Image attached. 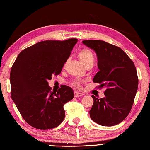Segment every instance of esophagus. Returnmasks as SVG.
Wrapping results in <instances>:
<instances>
[{"instance_id":"1","label":"esophagus","mask_w":150,"mask_h":150,"mask_svg":"<svg viewBox=\"0 0 150 150\" xmlns=\"http://www.w3.org/2000/svg\"><path fill=\"white\" fill-rule=\"evenodd\" d=\"M82 95H83V94H82V93H81L77 92V91H74V97H81Z\"/></svg>"}]
</instances>
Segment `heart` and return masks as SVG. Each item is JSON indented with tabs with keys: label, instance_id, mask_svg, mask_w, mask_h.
<instances>
[{
	"label": "heart",
	"instance_id": "heart-1",
	"mask_svg": "<svg viewBox=\"0 0 150 150\" xmlns=\"http://www.w3.org/2000/svg\"><path fill=\"white\" fill-rule=\"evenodd\" d=\"M79 59L83 65L85 67L89 66V65H93L95 62V55L94 53L91 49L88 48L82 49L78 53ZM66 65V64H65ZM71 85L75 87L79 88L80 86V82L79 80H75L71 82Z\"/></svg>",
	"mask_w": 150,
	"mask_h": 150
}]
</instances>
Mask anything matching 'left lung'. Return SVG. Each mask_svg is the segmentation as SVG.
<instances>
[{
    "instance_id": "8db88e82",
    "label": "left lung",
    "mask_w": 150,
    "mask_h": 150,
    "mask_svg": "<svg viewBox=\"0 0 150 150\" xmlns=\"http://www.w3.org/2000/svg\"><path fill=\"white\" fill-rule=\"evenodd\" d=\"M82 42L96 52L99 71L93 78L105 96L92 95L90 117L99 125L111 127L125 120L131 112L138 88V76L133 61L120 47L100 40Z\"/></svg>"
}]
</instances>
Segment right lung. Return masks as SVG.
<instances>
[{"label":"right lung","instance_id":"add662e5","mask_svg":"<svg viewBox=\"0 0 150 150\" xmlns=\"http://www.w3.org/2000/svg\"><path fill=\"white\" fill-rule=\"evenodd\" d=\"M76 38L44 40L23 49L11 69V95L21 116L40 130L57 127L65 118L64 105L74 97L73 90L62 85L54 93L49 86L70 57Z\"/></svg>","mask_w":150,"mask_h":150}]
</instances>
